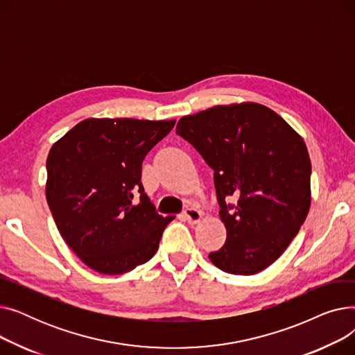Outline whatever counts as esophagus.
<instances>
[{
	"mask_svg": "<svg viewBox=\"0 0 355 355\" xmlns=\"http://www.w3.org/2000/svg\"><path fill=\"white\" fill-rule=\"evenodd\" d=\"M182 216H184L185 220L190 223V225H197V223L201 218V213L197 209H185Z\"/></svg>",
	"mask_w": 355,
	"mask_h": 355,
	"instance_id": "obj_1",
	"label": "esophagus"
}]
</instances>
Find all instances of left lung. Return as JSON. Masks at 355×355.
<instances>
[{
  "mask_svg": "<svg viewBox=\"0 0 355 355\" xmlns=\"http://www.w3.org/2000/svg\"><path fill=\"white\" fill-rule=\"evenodd\" d=\"M175 132L214 171L227 239L210 260L233 275L262 272L286 250L311 207L304 139L276 112L253 102L182 116Z\"/></svg>",
  "mask_w": 355,
  "mask_h": 355,
  "instance_id": "obj_1",
  "label": "left lung"
}]
</instances>
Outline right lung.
<instances>
[{"label":"right lung","mask_w":355,"mask_h":355,"mask_svg":"<svg viewBox=\"0 0 355 355\" xmlns=\"http://www.w3.org/2000/svg\"><path fill=\"white\" fill-rule=\"evenodd\" d=\"M175 121L89 118L55 142L47 157L46 197L69 248L90 269L121 275L158 250L162 217L141 182L146 154Z\"/></svg>","instance_id":"1"}]
</instances>
